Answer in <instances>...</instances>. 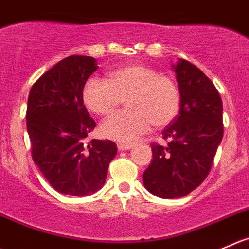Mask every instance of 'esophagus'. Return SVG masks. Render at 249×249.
<instances>
[{
	"label": "esophagus",
	"instance_id": "34e87169",
	"mask_svg": "<svg viewBox=\"0 0 249 249\" xmlns=\"http://www.w3.org/2000/svg\"><path fill=\"white\" fill-rule=\"evenodd\" d=\"M132 148V144L129 143H118V149L119 151H129Z\"/></svg>",
	"mask_w": 249,
	"mask_h": 249
}]
</instances>
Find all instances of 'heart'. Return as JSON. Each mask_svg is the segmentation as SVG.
Segmentation results:
<instances>
[{
	"label": "heart",
	"mask_w": 249,
	"mask_h": 249,
	"mask_svg": "<svg viewBox=\"0 0 249 249\" xmlns=\"http://www.w3.org/2000/svg\"><path fill=\"white\" fill-rule=\"evenodd\" d=\"M126 98L127 110L112 115L101 125L107 139L131 143L149 131L173 122L180 109V91L175 81L143 64L114 69L108 80L90 78L83 89V100L91 112L112 114Z\"/></svg>",
	"instance_id": "heart-1"
}]
</instances>
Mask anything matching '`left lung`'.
Wrapping results in <instances>:
<instances>
[{"instance_id":"8db88e82","label":"left lung","mask_w":249,"mask_h":249,"mask_svg":"<svg viewBox=\"0 0 249 249\" xmlns=\"http://www.w3.org/2000/svg\"><path fill=\"white\" fill-rule=\"evenodd\" d=\"M180 112L163 130L168 144L152 143V161L143 173L147 191L173 199L197 189L209 174L223 140V102L211 79L185 59L174 64Z\"/></svg>"}]
</instances>
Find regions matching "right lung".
I'll list each match as a JSON object with an SVG mask.
<instances>
[{"label":"right lung","instance_id":"1","mask_svg":"<svg viewBox=\"0 0 249 249\" xmlns=\"http://www.w3.org/2000/svg\"><path fill=\"white\" fill-rule=\"evenodd\" d=\"M97 60L71 55L46 71L31 88L26 109V129L31 156L55 191L89 196L102 189L117 144L91 140L96 123L83 100L88 79L97 71Z\"/></svg>","mask_w":249,"mask_h":249}]
</instances>
